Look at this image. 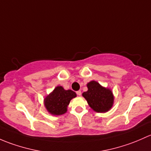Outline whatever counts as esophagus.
<instances>
[{"label": "esophagus", "instance_id": "esophagus-1", "mask_svg": "<svg viewBox=\"0 0 151 151\" xmlns=\"http://www.w3.org/2000/svg\"><path fill=\"white\" fill-rule=\"evenodd\" d=\"M76 94H77L78 96H81V91L80 90H79V91H76Z\"/></svg>", "mask_w": 151, "mask_h": 151}]
</instances>
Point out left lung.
Wrapping results in <instances>:
<instances>
[{
    "label": "left lung",
    "mask_w": 151,
    "mask_h": 151,
    "mask_svg": "<svg viewBox=\"0 0 151 151\" xmlns=\"http://www.w3.org/2000/svg\"><path fill=\"white\" fill-rule=\"evenodd\" d=\"M88 91L82 94L90 108L97 113H105L113 105L114 97L111 90L101 86L98 82L91 81L87 83Z\"/></svg>",
    "instance_id": "left-lung-1"
}]
</instances>
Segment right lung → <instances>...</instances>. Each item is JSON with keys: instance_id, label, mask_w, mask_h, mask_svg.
Here are the masks:
<instances>
[{"instance_id": "obj_1", "label": "right lung", "mask_w": 151, "mask_h": 151, "mask_svg": "<svg viewBox=\"0 0 151 151\" xmlns=\"http://www.w3.org/2000/svg\"><path fill=\"white\" fill-rule=\"evenodd\" d=\"M76 97V94L73 91L65 90L63 86H58L44 99L45 108L54 116L63 115L68 110L71 99Z\"/></svg>"}]
</instances>
